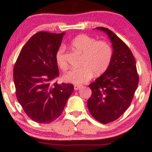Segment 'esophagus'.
<instances>
[{
  "mask_svg": "<svg viewBox=\"0 0 152 152\" xmlns=\"http://www.w3.org/2000/svg\"><path fill=\"white\" fill-rule=\"evenodd\" d=\"M81 87V85H74V90H75V91H77V90H78V89H79Z\"/></svg>",
  "mask_w": 152,
  "mask_h": 152,
  "instance_id": "esophagus-1",
  "label": "esophagus"
}]
</instances>
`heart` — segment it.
<instances>
[{
    "instance_id": "obj_1",
    "label": "heart",
    "mask_w": 152,
    "mask_h": 152,
    "mask_svg": "<svg viewBox=\"0 0 152 152\" xmlns=\"http://www.w3.org/2000/svg\"><path fill=\"white\" fill-rule=\"evenodd\" d=\"M71 48L82 54L77 69H71L64 76L65 81L81 84L88 81L94 74H103L108 69L113 58V51L111 45L106 41H96L94 37L87 34H79L70 42ZM56 61L60 69H68L65 56V47L61 45L56 52Z\"/></svg>"
}]
</instances>
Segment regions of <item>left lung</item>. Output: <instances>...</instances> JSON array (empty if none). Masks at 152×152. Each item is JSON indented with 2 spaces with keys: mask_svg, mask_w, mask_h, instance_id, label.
Here are the masks:
<instances>
[{
  "mask_svg": "<svg viewBox=\"0 0 152 152\" xmlns=\"http://www.w3.org/2000/svg\"><path fill=\"white\" fill-rule=\"evenodd\" d=\"M104 31L113 43V58L108 69L89 84L92 94L88 100L91 115L103 124L118 119L130 105L139 83L136 61L130 49L109 29Z\"/></svg>",
  "mask_w": 152,
  "mask_h": 152,
  "instance_id": "left-lung-1",
  "label": "left lung"
}]
</instances>
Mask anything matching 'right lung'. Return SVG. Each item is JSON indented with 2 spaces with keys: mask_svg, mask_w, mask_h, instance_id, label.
Listing matches in <instances>:
<instances>
[{
  "mask_svg": "<svg viewBox=\"0 0 152 152\" xmlns=\"http://www.w3.org/2000/svg\"><path fill=\"white\" fill-rule=\"evenodd\" d=\"M64 34L37 32L24 45L15 64L17 99L27 115L38 123L58 118L74 91L72 84L55 81L59 76L55 55Z\"/></svg>",
  "mask_w": 152,
  "mask_h": 152,
  "instance_id": "right-lung-1",
  "label": "right lung"
}]
</instances>
